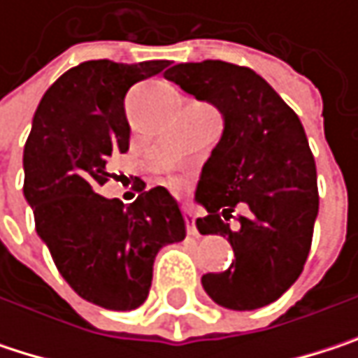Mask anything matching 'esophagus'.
<instances>
[{"mask_svg":"<svg viewBox=\"0 0 358 358\" xmlns=\"http://www.w3.org/2000/svg\"><path fill=\"white\" fill-rule=\"evenodd\" d=\"M184 220H186V232L190 236H199V230H196V222H194V215L186 209L184 211Z\"/></svg>","mask_w":358,"mask_h":358,"instance_id":"esophagus-1","label":"esophagus"}]
</instances>
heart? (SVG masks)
I'll return each mask as SVG.
<instances>
[{"mask_svg": "<svg viewBox=\"0 0 358 358\" xmlns=\"http://www.w3.org/2000/svg\"><path fill=\"white\" fill-rule=\"evenodd\" d=\"M182 184H184V180L180 178V176H174V178H172V186H176V188H180Z\"/></svg>", "mask_w": 358, "mask_h": 358, "instance_id": "b5f03b06", "label": "heart"}]
</instances>
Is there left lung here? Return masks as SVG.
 Returning <instances> with one entry per match:
<instances>
[{"instance_id":"1","label":"left lung","mask_w":358,"mask_h":358,"mask_svg":"<svg viewBox=\"0 0 358 358\" xmlns=\"http://www.w3.org/2000/svg\"><path fill=\"white\" fill-rule=\"evenodd\" d=\"M166 78L224 113V134L203 166L201 234L228 236L234 261L205 273L222 307L252 311L278 301L301 275L320 211L317 172L299 115L247 66L178 64Z\"/></svg>"}]
</instances>
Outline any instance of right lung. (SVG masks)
<instances>
[{
    "label": "right lung",
    "instance_id": "add662e5",
    "mask_svg": "<svg viewBox=\"0 0 358 358\" xmlns=\"http://www.w3.org/2000/svg\"><path fill=\"white\" fill-rule=\"evenodd\" d=\"M166 66L91 59L70 68L43 95L24 145V196L36 234L72 290L111 311L141 307L159 249L186 236L164 186L143 190L128 207L97 192L113 176L111 157L128 151V89Z\"/></svg>",
    "mask_w": 358,
    "mask_h": 358
}]
</instances>
